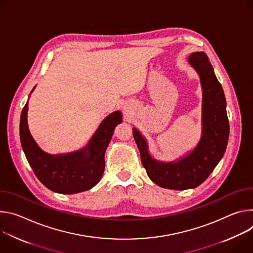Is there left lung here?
I'll list each match as a JSON object with an SVG mask.
<instances>
[{
  "instance_id": "left-lung-1",
  "label": "left lung",
  "mask_w": 253,
  "mask_h": 253,
  "mask_svg": "<svg viewBox=\"0 0 253 253\" xmlns=\"http://www.w3.org/2000/svg\"><path fill=\"white\" fill-rule=\"evenodd\" d=\"M189 63L200 76L202 86V134L198 145L176 162H160L149 153L143 134L132 128L149 178L162 188L186 190L198 187L213 172L225 153L229 137L226 99L213 67L204 52L192 53Z\"/></svg>"
}]
</instances>
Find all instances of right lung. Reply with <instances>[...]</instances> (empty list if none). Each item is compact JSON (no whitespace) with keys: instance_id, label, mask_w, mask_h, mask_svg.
Instances as JSON below:
<instances>
[{"instance_id":"right-lung-1","label":"right lung","mask_w":253,"mask_h":253,"mask_svg":"<svg viewBox=\"0 0 253 253\" xmlns=\"http://www.w3.org/2000/svg\"><path fill=\"white\" fill-rule=\"evenodd\" d=\"M27 111L28 101L21 114L20 139L27 161L39 181L51 191L61 194H75L94 187L102 177L104 154L114 130L123 123L122 112L117 110L108 115L83 149L69 154L50 155L42 151L32 137Z\"/></svg>"}]
</instances>
